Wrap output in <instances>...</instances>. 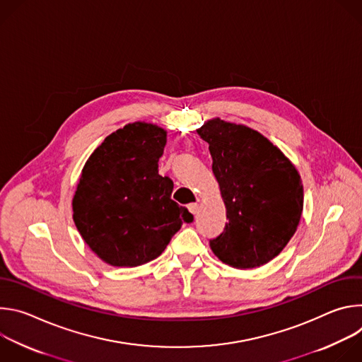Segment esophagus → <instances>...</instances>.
Masks as SVG:
<instances>
[{"instance_id":"obj_1","label":"esophagus","mask_w":362,"mask_h":362,"mask_svg":"<svg viewBox=\"0 0 362 362\" xmlns=\"http://www.w3.org/2000/svg\"><path fill=\"white\" fill-rule=\"evenodd\" d=\"M187 209L190 211V214L196 215V214L199 212V204H197V203H189V204H187Z\"/></svg>"}]
</instances>
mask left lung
<instances>
[{"label": "left lung", "mask_w": 362, "mask_h": 362, "mask_svg": "<svg viewBox=\"0 0 362 362\" xmlns=\"http://www.w3.org/2000/svg\"><path fill=\"white\" fill-rule=\"evenodd\" d=\"M197 134L209 143L229 221L211 240L214 253L236 269L268 264L288 245L300 221L303 186L296 168L250 127L214 119Z\"/></svg>", "instance_id": "8db88e82"}]
</instances>
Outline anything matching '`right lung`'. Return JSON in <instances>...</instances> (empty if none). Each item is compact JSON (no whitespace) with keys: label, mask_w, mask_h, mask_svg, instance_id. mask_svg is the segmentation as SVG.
<instances>
[{"label":"right lung","mask_w":362,"mask_h":362,"mask_svg":"<svg viewBox=\"0 0 362 362\" xmlns=\"http://www.w3.org/2000/svg\"><path fill=\"white\" fill-rule=\"evenodd\" d=\"M166 130L136 122L107 136L86 162L73 197V219L90 249L112 267L150 262L193 215L172 200L159 175Z\"/></svg>","instance_id":"1"}]
</instances>
